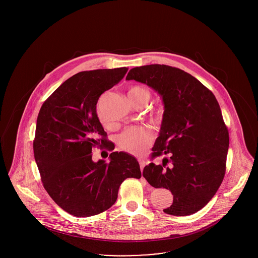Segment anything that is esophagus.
<instances>
[{
  "mask_svg": "<svg viewBox=\"0 0 258 258\" xmlns=\"http://www.w3.org/2000/svg\"><path fill=\"white\" fill-rule=\"evenodd\" d=\"M138 162H139V164H140V168H141V170H143L144 166L146 165V161L143 160V159H138Z\"/></svg>",
  "mask_w": 258,
  "mask_h": 258,
  "instance_id": "1",
  "label": "esophagus"
}]
</instances>
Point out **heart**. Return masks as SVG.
Returning <instances> with one entry per match:
<instances>
[{"mask_svg": "<svg viewBox=\"0 0 258 258\" xmlns=\"http://www.w3.org/2000/svg\"><path fill=\"white\" fill-rule=\"evenodd\" d=\"M128 98L135 106L146 105L151 98V93L145 87L133 86L128 90ZM162 111L163 109L159 107L156 113L158 116H160L162 115ZM98 114L100 123L104 126H108L109 123L101 117L100 112H98ZM153 139V134L145 127H128L118 137V146L130 154L140 155L147 150Z\"/></svg>", "mask_w": 258, "mask_h": 258, "instance_id": "b5f03b06", "label": "heart"}]
</instances>
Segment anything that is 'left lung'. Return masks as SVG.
<instances>
[{"mask_svg": "<svg viewBox=\"0 0 258 258\" xmlns=\"http://www.w3.org/2000/svg\"><path fill=\"white\" fill-rule=\"evenodd\" d=\"M125 79L153 88L164 104L152 159L163 154L170 159L162 165L151 162L143 177L156 188L170 189L173 203L164 213H197L216 195L226 169L229 135L217 98L196 77L166 64L134 68ZM168 162L172 166L165 168Z\"/></svg>", "mask_w": 258, "mask_h": 258, "instance_id": "8db88e82", "label": "left lung"}]
</instances>
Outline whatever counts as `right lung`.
<instances>
[{"mask_svg": "<svg viewBox=\"0 0 258 258\" xmlns=\"http://www.w3.org/2000/svg\"><path fill=\"white\" fill-rule=\"evenodd\" d=\"M127 68L74 74L47 98L38 113L34 154L45 190L75 217L100 214L116 202L126 178L141 177L138 161L113 152L110 161L92 160V149H112L97 115L98 98L118 84Z\"/></svg>", "mask_w": 258, "mask_h": 258, "instance_id": "obj_1", "label": "right lung"}]
</instances>
